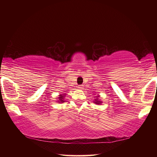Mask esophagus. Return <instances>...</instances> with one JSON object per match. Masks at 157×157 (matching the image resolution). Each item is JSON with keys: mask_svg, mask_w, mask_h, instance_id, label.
Segmentation results:
<instances>
[{"mask_svg": "<svg viewBox=\"0 0 157 157\" xmlns=\"http://www.w3.org/2000/svg\"><path fill=\"white\" fill-rule=\"evenodd\" d=\"M82 87H83V86H82V85H80V86H79V88H82Z\"/></svg>", "mask_w": 157, "mask_h": 157, "instance_id": "obj_1", "label": "esophagus"}]
</instances>
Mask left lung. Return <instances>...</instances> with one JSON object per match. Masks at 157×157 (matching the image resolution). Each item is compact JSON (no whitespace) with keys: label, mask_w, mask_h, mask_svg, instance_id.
<instances>
[{"label":"left lung","mask_w":157,"mask_h":157,"mask_svg":"<svg viewBox=\"0 0 157 157\" xmlns=\"http://www.w3.org/2000/svg\"><path fill=\"white\" fill-rule=\"evenodd\" d=\"M95 102H96L95 103H96V104H101V101H98V100H96Z\"/></svg>","instance_id":"obj_1"}]
</instances>
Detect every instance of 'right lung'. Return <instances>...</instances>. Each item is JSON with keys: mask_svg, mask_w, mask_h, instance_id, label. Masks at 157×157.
<instances>
[{"mask_svg": "<svg viewBox=\"0 0 157 157\" xmlns=\"http://www.w3.org/2000/svg\"><path fill=\"white\" fill-rule=\"evenodd\" d=\"M65 94H63V95H61L60 96V97H59V101H61V102H64L63 101V98H64V96H65Z\"/></svg>", "mask_w": 157, "mask_h": 157, "instance_id": "obj_1", "label": "right lung"}]
</instances>
